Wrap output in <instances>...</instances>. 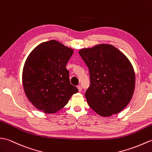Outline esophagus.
<instances>
[{
	"label": "esophagus",
	"mask_w": 152,
	"mask_h": 152,
	"mask_svg": "<svg viewBox=\"0 0 152 152\" xmlns=\"http://www.w3.org/2000/svg\"><path fill=\"white\" fill-rule=\"evenodd\" d=\"M77 88H78V90H79V92H80V91L82 90V87H81V86H80V85L77 86Z\"/></svg>",
	"instance_id": "1"
}]
</instances>
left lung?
<instances>
[{
    "mask_svg": "<svg viewBox=\"0 0 152 152\" xmlns=\"http://www.w3.org/2000/svg\"><path fill=\"white\" fill-rule=\"evenodd\" d=\"M79 53L89 69L90 85L85 97L91 109L102 116L120 113L134 90L135 75L129 60L109 44L83 49Z\"/></svg>",
    "mask_w": 152,
    "mask_h": 152,
    "instance_id": "left-lung-1",
    "label": "left lung"
}]
</instances>
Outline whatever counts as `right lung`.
Segmentation results:
<instances>
[{"instance_id":"right-lung-1","label":"right lung","mask_w":152,"mask_h":152,"mask_svg":"<svg viewBox=\"0 0 152 152\" xmlns=\"http://www.w3.org/2000/svg\"><path fill=\"white\" fill-rule=\"evenodd\" d=\"M73 53L56 41L42 43L30 53L23 71V85L28 100L37 109L55 113L78 92L71 85L66 66Z\"/></svg>"}]
</instances>
